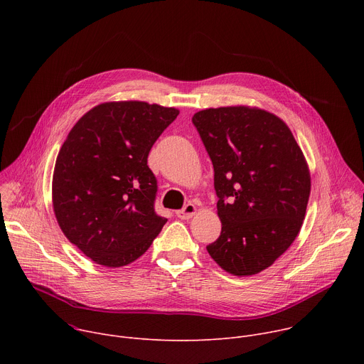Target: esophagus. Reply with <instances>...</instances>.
<instances>
[{
	"instance_id": "34e87169",
	"label": "esophagus",
	"mask_w": 364,
	"mask_h": 364,
	"mask_svg": "<svg viewBox=\"0 0 364 364\" xmlns=\"http://www.w3.org/2000/svg\"><path fill=\"white\" fill-rule=\"evenodd\" d=\"M197 213V207L193 204V203H188L184 205V209L176 212L177 218L183 219V220H187V219H191L194 215Z\"/></svg>"
}]
</instances>
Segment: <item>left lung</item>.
I'll use <instances>...</instances> for the list:
<instances>
[{"instance_id": "left-lung-1", "label": "left lung", "mask_w": 364, "mask_h": 364, "mask_svg": "<svg viewBox=\"0 0 364 364\" xmlns=\"http://www.w3.org/2000/svg\"><path fill=\"white\" fill-rule=\"evenodd\" d=\"M210 155L222 232L207 246L235 277L269 268L298 236L311 193L304 152L288 125L256 107H220L194 114Z\"/></svg>"}]
</instances>
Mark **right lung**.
I'll return each instance as SVG.
<instances>
[{
	"label": "right lung",
	"instance_id": "obj_1",
	"mask_svg": "<svg viewBox=\"0 0 364 364\" xmlns=\"http://www.w3.org/2000/svg\"><path fill=\"white\" fill-rule=\"evenodd\" d=\"M180 114L142 100L103 102L63 142L51 183L58 223L95 264L121 268L144 255L167 219L154 212L151 146Z\"/></svg>",
	"mask_w": 364,
	"mask_h": 364
}]
</instances>
